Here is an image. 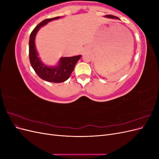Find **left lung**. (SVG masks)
I'll list each match as a JSON object with an SVG mask.
<instances>
[{
  "mask_svg": "<svg viewBox=\"0 0 159 159\" xmlns=\"http://www.w3.org/2000/svg\"><path fill=\"white\" fill-rule=\"evenodd\" d=\"M105 17L109 18H113V19H119L117 16H115L113 15H111V14H108V15H105Z\"/></svg>",
  "mask_w": 159,
  "mask_h": 159,
  "instance_id": "1",
  "label": "left lung"
}]
</instances>
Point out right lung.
<instances>
[{
  "instance_id": "add662e5",
  "label": "right lung",
  "mask_w": 159,
  "mask_h": 159,
  "mask_svg": "<svg viewBox=\"0 0 159 159\" xmlns=\"http://www.w3.org/2000/svg\"><path fill=\"white\" fill-rule=\"evenodd\" d=\"M60 16L45 19L37 25L32 30L29 40V59L31 66L37 75L42 80L53 83H61L68 80L73 71L77 62L81 57V55L73 57H61L59 64L55 67H48L42 63L35 48V36L40 28L53 20L59 18Z\"/></svg>"
}]
</instances>
